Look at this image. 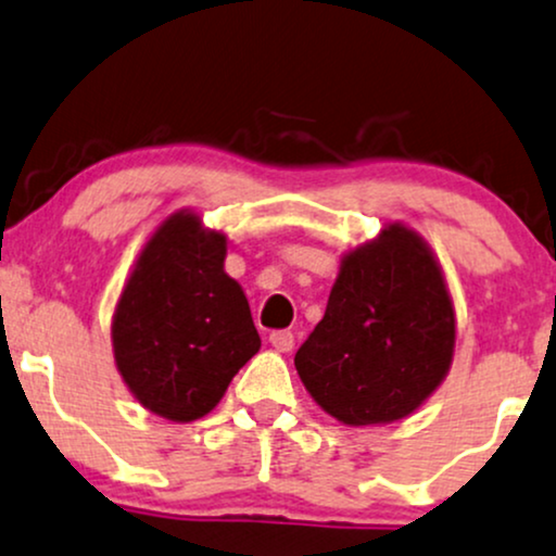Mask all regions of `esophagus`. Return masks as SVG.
Instances as JSON below:
<instances>
[{"instance_id":"34e87169","label":"esophagus","mask_w":556,"mask_h":556,"mask_svg":"<svg viewBox=\"0 0 556 556\" xmlns=\"http://www.w3.org/2000/svg\"><path fill=\"white\" fill-rule=\"evenodd\" d=\"M270 345L276 348V351H280V353H289L291 348H293V332H289V330L270 332Z\"/></svg>"}]
</instances>
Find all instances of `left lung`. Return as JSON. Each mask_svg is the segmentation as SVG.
<instances>
[{"instance_id": "obj_1", "label": "left lung", "mask_w": 556, "mask_h": 556, "mask_svg": "<svg viewBox=\"0 0 556 556\" xmlns=\"http://www.w3.org/2000/svg\"><path fill=\"white\" fill-rule=\"evenodd\" d=\"M456 319L428 244L400 224L342 260L325 317L296 351V371L345 425L402 420L451 366Z\"/></svg>"}]
</instances>
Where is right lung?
Returning a JSON list of instances; mask_svg holds the SVG:
<instances>
[{
    "mask_svg": "<svg viewBox=\"0 0 556 556\" xmlns=\"http://www.w3.org/2000/svg\"><path fill=\"white\" fill-rule=\"evenodd\" d=\"M226 239L175 214L143 247L113 317L115 363L143 407L190 422L260 351L250 304L224 273Z\"/></svg>",
    "mask_w": 556,
    "mask_h": 556,
    "instance_id": "obj_1",
    "label": "right lung"
}]
</instances>
